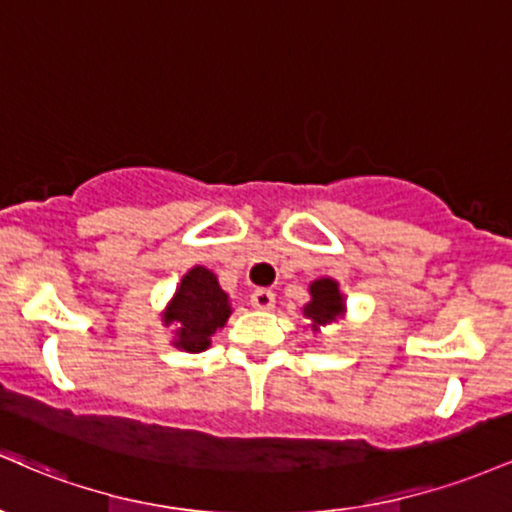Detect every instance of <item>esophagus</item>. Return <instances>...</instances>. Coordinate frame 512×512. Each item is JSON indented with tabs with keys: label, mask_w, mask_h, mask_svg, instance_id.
I'll return each mask as SVG.
<instances>
[{
	"label": "esophagus",
	"mask_w": 512,
	"mask_h": 512,
	"mask_svg": "<svg viewBox=\"0 0 512 512\" xmlns=\"http://www.w3.org/2000/svg\"><path fill=\"white\" fill-rule=\"evenodd\" d=\"M251 307L261 309V312H271L275 307V292L266 290V287H258V290L251 292Z\"/></svg>",
	"instance_id": "esophagus-1"
}]
</instances>
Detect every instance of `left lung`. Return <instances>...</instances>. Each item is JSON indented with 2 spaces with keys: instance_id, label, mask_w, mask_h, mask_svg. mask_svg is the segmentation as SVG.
<instances>
[{
  "instance_id": "obj_1",
  "label": "left lung",
  "mask_w": 512,
  "mask_h": 512,
  "mask_svg": "<svg viewBox=\"0 0 512 512\" xmlns=\"http://www.w3.org/2000/svg\"><path fill=\"white\" fill-rule=\"evenodd\" d=\"M312 300L304 304V317L312 321V329L319 331L321 326L341 319L346 314V300H343L338 283L333 278H319L309 285Z\"/></svg>"
}]
</instances>
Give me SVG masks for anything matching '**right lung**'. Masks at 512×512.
I'll use <instances>...</instances> for the list:
<instances>
[{"instance_id": "add662e5", "label": "right lung", "mask_w": 512, "mask_h": 512, "mask_svg": "<svg viewBox=\"0 0 512 512\" xmlns=\"http://www.w3.org/2000/svg\"><path fill=\"white\" fill-rule=\"evenodd\" d=\"M229 314V295L217 283V275L203 266H193L181 278L162 321L164 326H176V348L203 353L210 346L212 333L227 324Z\"/></svg>"}]
</instances>
